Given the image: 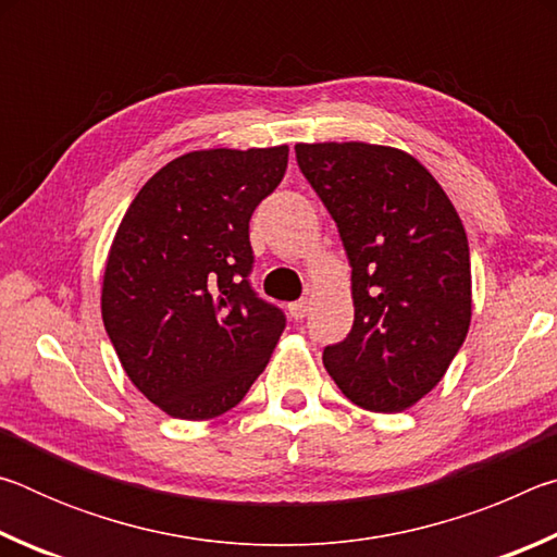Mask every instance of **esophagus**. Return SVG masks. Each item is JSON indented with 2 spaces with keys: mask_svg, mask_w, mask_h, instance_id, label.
Returning <instances> with one entry per match:
<instances>
[{
  "mask_svg": "<svg viewBox=\"0 0 557 557\" xmlns=\"http://www.w3.org/2000/svg\"><path fill=\"white\" fill-rule=\"evenodd\" d=\"M309 312V299H297L289 305V317L292 319H305Z\"/></svg>",
  "mask_w": 557,
  "mask_h": 557,
  "instance_id": "34e87169",
  "label": "esophagus"
}]
</instances>
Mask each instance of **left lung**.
<instances>
[{"label":"left lung","mask_w":557,"mask_h":557,"mask_svg":"<svg viewBox=\"0 0 557 557\" xmlns=\"http://www.w3.org/2000/svg\"><path fill=\"white\" fill-rule=\"evenodd\" d=\"M295 152L351 265L354 326L324 348V369L358 408L408 410L442 381L469 332L465 225L403 149L299 143Z\"/></svg>","instance_id":"8db88e82"}]
</instances>
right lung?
Listing matches in <instances>:
<instances>
[{
    "mask_svg": "<svg viewBox=\"0 0 557 557\" xmlns=\"http://www.w3.org/2000/svg\"><path fill=\"white\" fill-rule=\"evenodd\" d=\"M287 157V145L182 154L122 215L102 275V324L135 388L172 418L228 412L275 351L285 314L250 287L248 228Z\"/></svg>",
    "mask_w": 557,
    "mask_h": 557,
    "instance_id": "right-lung-1",
    "label": "right lung"
}]
</instances>
